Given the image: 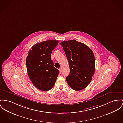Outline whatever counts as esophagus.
<instances>
[{
  "label": "esophagus",
  "mask_w": 123,
  "mask_h": 123,
  "mask_svg": "<svg viewBox=\"0 0 123 123\" xmlns=\"http://www.w3.org/2000/svg\"><path fill=\"white\" fill-rule=\"evenodd\" d=\"M59 71H60V73H61L62 72V68H59Z\"/></svg>",
  "instance_id": "1"
}]
</instances>
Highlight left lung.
Listing matches in <instances>:
<instances>
[{
  "mask_svg": "<svg viewBox=\"0 0 123 123\" xmlns=\"http://www.w3.org/2000/svg\"><path fill=\"white\" fill-rule=\"evenodd\" d=\"M65 52L70 68L66 78L73 90L79 91L90 83L95 71V59L93 51L87 45L75 40L60 43Z\"/></svg>",
  "mask_w": 123,
  "mask_h": 123,
  "instance_id": "1",
  "label": "left lung"
}]
</instances>
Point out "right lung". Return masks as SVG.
Instances as JSON below:
<instances>
[{
    "mask_svg": "<svg viewBox=\"0 0 123 123\" xmlns=\"http://www.w3.org/2000/svg\"><path fill=\"white\" fill-rule=\"evenodd\" d=\"M59 43L49 40L33 45L28 52L26 66L29 77L33 84L42 91L50 90L56 81L59 70L54 67L51 56Z\"/></svg>",
    "mask_w": 123,
    "mask_h": 123,
    "instance_id": "add662e5",
    "label": "right lung"
}]
</instances>
